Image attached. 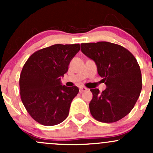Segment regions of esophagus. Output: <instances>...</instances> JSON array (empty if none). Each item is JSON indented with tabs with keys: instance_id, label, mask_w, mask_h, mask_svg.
Here are the masks:
<instances>
[{
	"instance_id": "esophagus-1",
	"label": "esophagus",
	"mask_w": 153,
	"mask_h": 153,
	"mask_svg": "<svg viewBox=\"0 0 153 153\" xmlns=\"http://www.w3.org/2000/svg\"><path fill=\"white\" fill-rule=\"evenodd\" d=\"M88 89L87 88L84 87V86H81V87H80L79 89V91L80 92H86V91H87Z\"/></svg>"
}]
</instances>
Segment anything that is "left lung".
<instances>
[{
	"mask_svg": "<svg viewBox=\"0 0 153 153\" xmlns=\"http://www.w3.org/2000/svg\"><path fill=\"white\" fill-rule=\"evenodd\" d=\"M81 50L94 61L106 86L102 92L98 89H90L92 99L89 110L92 117L104 123L119 121L130 112L142 89L136 59L124 47L106 41L81 44Z\"/></svg>",
	"mask_w": 153,
	"mask_h": 153,
	"instance_id": "obj_1",
	"label": "left lung"
}]
</instances>
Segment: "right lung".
Here are the masks:
<instances>
[{"label": "right lung", "mask_w": 153, "mask_h": 153, "mask_svg": "<svg viewBox=\"0 0 153 153\" xmlns=\"http://www.w3.org/2000/svg\"><path fill=\"white\" fill-rule=\"evenodd\" d=\"M79 50L80 44H55L35 52L24 64L19 80L21 101L39 124L54 126L67 118L79 89L62 85L61 77Z\"/></svg>", "instance_id": "obj_1"}]
</instances>
